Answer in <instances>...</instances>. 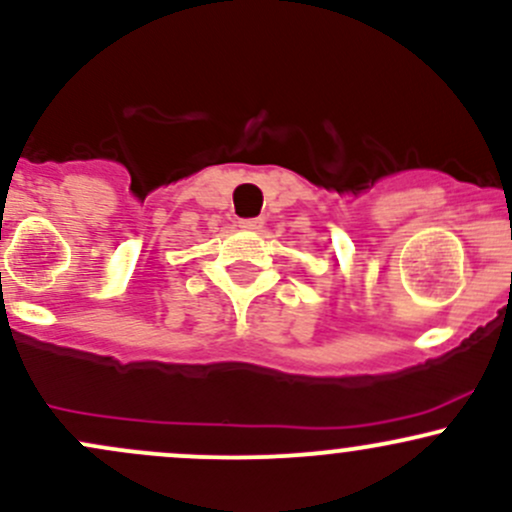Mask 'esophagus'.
I'll use <instances>...</instances> for the list:
<instances>
[{"label":"esophagus","mask_w":512,"mask_h":512,"mask_svg":"<svg viewBox=\"0 0 512 512\" xmlns=\"http://www.w3.org/2000/svg\"><path fill=\"white\" fill-rule=\"evenodd\" d=\"M262 225L260 218H242L240 220V228H247V230H257Z\"/></svg>","instance_id":"esophagus-1"}]
</instances>
